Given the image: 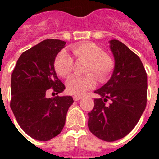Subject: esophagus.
<instances>
[{"label": "esophagus", "instance_id": "1", "mask_svg": "<svg viewBox=\"0 0 159 159\" xmlns=\"http://www.w3.org/2000/svg\"><path fill=\"white\" fill-rule=\"evenodd\" d=\"M83 97L80 96V95H74V96H73V99H74L75 101L80 100V99H81Z\"/></svg>", "mask_w": 159, "mask_h": 159}]
</instances>
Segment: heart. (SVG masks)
Segmentation results:
<instances>
[{"label":"heart","mask_w":159,"mask_h":159,"mask_svg":"<svg viewBox=\"0 0 159 159\" xmlns=\"http://www.w3.org/2000/svg\"><path fill=\"white\" fill-rule=\"evenodd\" d=\"M71 50L75 60L87 61L84 67V73L87 75L70 77L66 82V90L71 95H81L95 86L96 80L93 74L99 80L104 79L113 69L114 62L102 48L92 42L73 46ZM54 68L57 75L67 78L72 71V58L65 51L60 52L55 59Z\"/></svg>","instance_id":"b5f03b06"}]
</instances>
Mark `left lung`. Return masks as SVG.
I'll list each match as a JSON object with an SVG mask.
<instances>
[{"instance_id":"obj_1","label":"left lung","mask_w":159,"mask_h":159,"mask_svg":"<svg viewBox=\"0 0 159 159\" xmlns=\"http://www.w3.org/2000/svg\"><path fill=\"white\" fill-rule=\"evenodd\" d=\"M109 43L115 67L107 83L95 91L100 97L88 113V128L100 139L113 142L128 134L145 110L147 75L139 57L127 46L118 40Z\"/></svg>"}]
</instances>
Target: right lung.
Wrapping results in <instances>:
<instances>
[{"instance_id": "add662e5", "label": "right lung", "mask_w": 159, "mask_h": 159, "mask_svg": "<svg viewBox=\"0 0 159 159\" xmlns=\"http://www.w3.org/2000/svg\"><path fill=\"white\" fill-rule=\"evenodd\" d=\"M65 44L54 39L40 42L20 55L12 71L11 109L22 130L39 141H48L62 131L74 102L69 95L46 97L50 88L57 95L65 89L54 68L55 59Z\"/></svg>"}]
</instances>
